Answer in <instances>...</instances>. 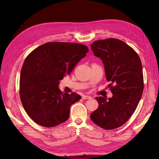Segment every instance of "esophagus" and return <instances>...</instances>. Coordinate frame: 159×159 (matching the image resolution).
Here are the masks:
<instances>
[{"label":"esophagus","mask_w":159,"mask_h":159,"mask_svg":"<svg viewBox=\"0 0 159 159\" xmlns=\"http://www.w3.org/2000/svg\"><path fill=\"white\" fill-rule=\"evenodd\" d=\"M82 98L83 100H85V99H90L91 97L89 95H82Z\"/></svg>","instance_id":"1"}]
</instances>
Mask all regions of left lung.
I'll return each mask as SVG.
<instances>
[{
  "label": "left lung",
  "mask_w": 159,
  "mask_h": 159,
  "mask_svg": "<svg viewBox=\"0 0 159 159\" xmlns=\"http://www.w3.org/2000/svg\"><path fill=\"white\" fill-rule=\"evenodd\" d=\"M91 48L103 62L113 97H96L99 105L90 117L104 129L117 128L135 112L143 95L144 77L140 58L131 47L116 39L95 41Z\"/></svg>",
  "instance_id": "8db88e82"
}]
</instances>
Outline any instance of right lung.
<instances>
[{
	"mask_svg": "<svg viewBox=\"0 0 159 159\" xmlns=\"http://www.w3.org/2000/svg\"><path fill=\"white\" fill-rule=\"evenodd\" d=\"M88 52L81 44L53 42L27 56L20 71L19 94L25 111L35 122L52 128L68 119L71 106L81 97L64 93L58 86Z\"/></svg>",
	"mask_w": 159,
	"mask_h": 159,
	"instance_id": "right-lung-1",
	"label": "right lung"
}]
</instances>
